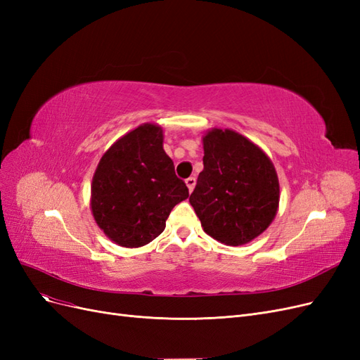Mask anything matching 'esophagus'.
Returning <instances> with one entry per match:
<instances>
[{"instance_id":"34e87169","label":"esophagus","mask_w":360,"mask_h":360,"mask_svg":"<svg viewBox=\"0 0 360 360\" xmlns=\"http://www.w3.org/2000/svg\"><path fill=\"white\" fill-rule=\"evenodd\" d=\"M186 184H188V189H189V192H192V191H193V188H195V184H197V179H195V177H189V179H186Z\"/></svg>"}]
</instances>
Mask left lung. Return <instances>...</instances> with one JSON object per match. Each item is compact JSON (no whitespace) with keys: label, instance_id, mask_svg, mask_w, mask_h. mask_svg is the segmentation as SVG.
Here are the masks:
<instances>
[{"label":"left lung","instance_id":"8db88e82","mask_svg":"<svg viewBox=\"0 0 360 360\" xmlns=\"http://www.w3.org/2000/svg\"><path fill=\"white\" fill-rule=\"evenodd\" d=\"M202 163L189 201L204 231L230 246L263 233L279 204L276 171L263 150L233 130L213 129L204 136Z\"/></svg>","mask_w":360,"mask_h":360}]
</instances>
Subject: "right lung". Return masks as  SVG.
<instances>
[{"mask_svg": "<svg viewBox=\"0 0 360 360\" xmlns=\"http://www.w3.org/2000/svg\"><path fill=\"white\" fill-rule=\"evenodd\" d=\"M162 129L143 124L102 156L91 186V209L103 233L120 246L139 248L163 230L174 205L189 197L186 183L163 150Z\"/></svg>", "mask_w": 360, "mask_h": 360, "instance_id": "1", "label": "right lung"}]
</instances>
